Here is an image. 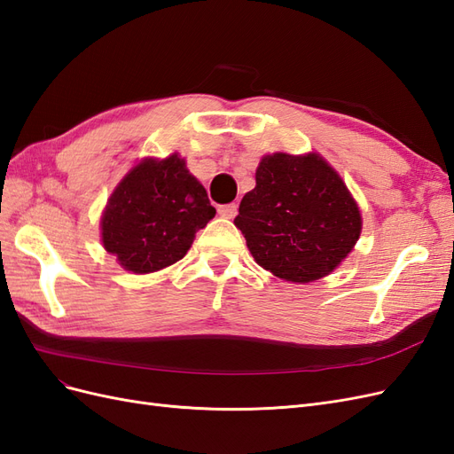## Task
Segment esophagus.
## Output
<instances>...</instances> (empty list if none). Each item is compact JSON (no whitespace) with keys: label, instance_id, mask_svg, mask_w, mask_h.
<instances>
[{"label":"esophagus","instance_id":"esophagus-1","mask_svg":"<svg viewBox=\"0 0 454 454\" xmlns=\"http://www.w3.org/2000/svg\"><path fill=\"white\" fill-rule=\"evenodd\" d=\"M217 212H219V215L225 217V219H232V217L239 214V204H235V202H232V204H223V206H219Z\"/></svg>","mask_w":454,"mask_h":454}]
</instances>
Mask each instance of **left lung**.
<instances>
[{"label": "left lung", "mask_w": 454, "mask_h": 454, "mask_svg": "<svg viewBox=\"0 0 454 454\" xmlns=\"http://www.w3.org/2000/svg\"><path fill=\"white\" fill-rule=\"evenodd\" d=\"M235 225L257 265L287 282H314L340 265L362 215L340 176L316 153L261 159Z\"/></svg>", "instance_id": "8db88e82"}]
</instances>
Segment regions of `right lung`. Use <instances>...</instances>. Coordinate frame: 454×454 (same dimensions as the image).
I'll list each match as a JSON object with an SVG mask.
<instances>
[{
  "label": "right lung",
  "mask_w": 454,
  "mask_h": 454,
  "mask_svg": "<svg viewBox=\"0 0 454 454\" xmlns=\"http://www.w3.org/2000/svg\"><path fill=\"white\" fill-rule=\"evenodd\" d=\"M215 215L206 189L176 153L144 159L122 177L102 215L104 248L136 274L180 261Z\"/></svg>",
  "instance_id": "1"
}]
</instances>
